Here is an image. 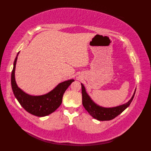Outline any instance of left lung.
<instances>
[{
	"label": "left lung",
	"instance_id": "8db88e82",
	"mask_svg": "<svg viewBox=\"0 0 151 151\" xmlns=\"http://www.w3.org/2000/svg\"><path fill=\"white\" fill-rule=\"evenodd\" d=\"M81 84V92H82V104L85 109L93 118L97 119L98 121H110L124 111L130 106L132 100L134 97L135 93L132 95L131 99L128 102L125 103L119 106L112 107H104L98 105L91 99L90 96L86 92L84 85Z\"/></svg>",
	"mask_w": 151,
	"mask_h": 151
}]
</instances>
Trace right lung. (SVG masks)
Here are the masks:
<instances>
[{"mask_svg":"<svg viewBox=\"0 0 151 151\" xmlns=\"http://www.w3.org/2000/svg\"><path fill=\"white\" fill-rule=\"evenodd\" d=\"M17 53L14 63V68L12 72L11 84L15 97L23 108L30 114L37 116H45L54 112L62 104L63 96L68 87L74 79L64 81L57 85L48 93L32 96L26 93L18 87L15 78V70L16 65Z\"/></svg>","mask_w":151,"mask_h":151,"instance_id":"1","label":"right lung"}]
</instances>
